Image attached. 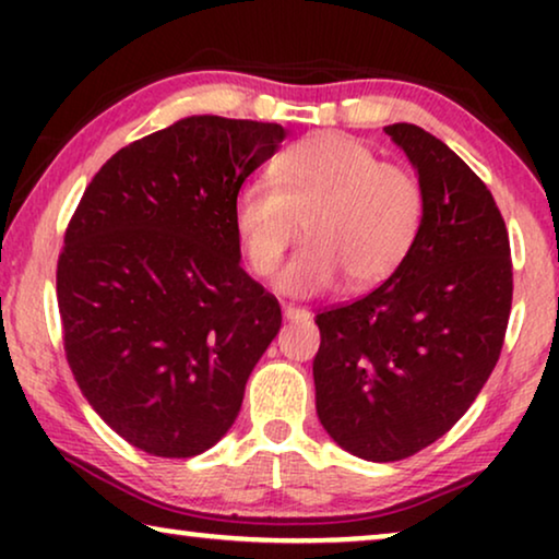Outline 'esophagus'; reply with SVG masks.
I'll return each mask as SVG.
<instances>
[{"label": "esophagus", "instance_id": "obj_1", "mask_svg": "<svg viewBox=\"0 0 559 559\" xmlns=\"http://www.w3.org/2000/svg\"><path fill=\"white\" fill-rule=\"evenodd\" d=\"M282 316L287 320H308L310 312L305 308H297V305H282Z\"/></svg>", "mask_w": 559, "mask_h": 559}]
</instances>
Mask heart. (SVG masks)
<instances>
[{"mask_svg": "<svg viewBox=\"0 0 559 559\" xmlns=\"http://www.w3.org/2000/svg\"><path fill=\"white\" fill-rule=\"evenodd\" d=\"M425 218L417 175L356 136L323 132L289 144L266 167V186H243L231 224L247 266L270 277L289 243L308 241L282 270L287 295H320L346 277L364 289L392 277L415 247Z\"/></svg>", "mask_w": 559, "mask_h": 559, "instance_id": "1", "label": "heart"}]
</instances>
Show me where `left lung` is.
Instances as JSON below:
<instances>
[{
  "instance_id": "1",
  "label": "left lung",
  "mask_w": 559,
  "mask_h": 559,
  "mask_svg": "<svg viewBox=\"0 0 559 559\" xmlns=\"http://www.w3.org/2000/svg\"><path fill=\"white\" fill-rule=\"evenodd\" d=\"M384 132L419 175L423 228L373 293L318 312L312 361L320 425L373 463L419 453L468 412L501 356L514 293L509 231L486 182L425 129Z\"/></svg>"
}]
</instances>
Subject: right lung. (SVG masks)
I'll list each match as a JSON object with an SVG mask.
<instances>
[{"label": "right lung", "mask_w": 559, "mask_h": 559, "mask_svg": "<svg viewBox=\"0 0 559 559\" xmlns=\"http://www.w3.org/2000/svg\"><path fill=\"white\" fill-rule=\"evenodd\" d=\"M280 124L188 117L106 159L68 221L58 310L75 384L129 445L193 457L224 438L282 325L241 270L231 205Z\"/></svg>", "instance_id": "add662e5"}]
</instances>
